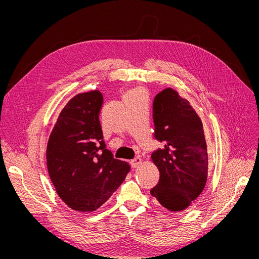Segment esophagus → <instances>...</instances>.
Masks as SVG:
<instances>
[{"mask_svg": "<svg viewBox=\"0 0 259 259\" xmlns=\"http://www.w3.org/2000/svg\"><path fill=\"white\" fill-rule=\"evenodd\" d=\"M142 164V158L141 157H135L131 160V166L133 168H138Z\"/></svg>", "mask_w": 259, "mask_h": 259, "instance_id": "obj_1", "label": "esophagus"}]
</instances>
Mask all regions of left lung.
Instances as JSON below:
<instances>
[{
    "mask_svg": "<svg viewBox=\"0 0 259 259\" xmlns=\"http://www.w3.org/2000/svg\"><path fill=\"white\" fill-rule=\"evenodd\" d=\"M153 121L154 138L162 147L151 155L159 181L150 193L169 211H184L202 192L208 178L201 119L178 91L167 88L154 99Z\"/></svg>",
    "mask_w": 259,
    "mask_h": 259,
    "instance_id": "1",
    "label": "left lung"
}]
</instances>
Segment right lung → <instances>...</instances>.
Here are the masks:
<instances>
[{"label":"right lung","instance_id":"obj_1","mask_svg":"<svg viewBox=\"0 0 259 259\" xmlns=\"http://www.w3.org/2000/svg\"><path fill=\"white\" fill-rule=\"evenodd\" d=\"M103 94L78 93L63 108L47 144L50 180L66 205L92 212L125 181L130 166L106 149L100 122Z\"/></svg>","mask_w":259,"mask_h":259}]
</instances>
